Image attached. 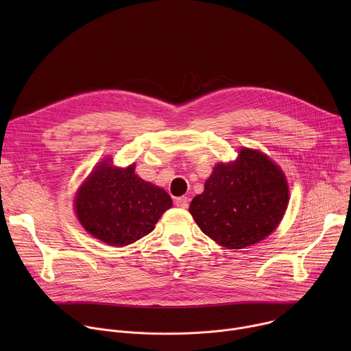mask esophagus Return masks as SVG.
<instances>
[{"instance_id":"obj_1","label":"esophagus","mask_w":351,"mask_h":351,"mask_svg":"<svg viewBox=\"0 0 351 351\" xmlns=\"http://www.w3.org/2000/svg\"><path fill=\"white\" fill-rule=\"evenodd\" d=\"M175 204L179 208H187L189 207V198L187 197H178L175 199Z\"/></svg>"}]
</instances>
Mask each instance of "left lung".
<instances>
[{
    "instance_id": "obj_1",
    "label": "left lung",
    "mask_w": 351,
    "mask_h": 351,
    "mask_svg": "<svg viewBox=\"0 0 351 351\" xmlns=\"http://www.w3.org/2000/svg\"><path fill=\"white\" fill-rule=\"evenodd\" d=\"M287 202V182L280 168L265 154L243 148L234 162L214 168L189 211L203 233L226 248L239 250L272 233Z\"/></svg>"
}]
</instances>
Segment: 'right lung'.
I'll return each mask as SVG.
<instances>
[{
	"instance_id": "add662e5",
	"label": "right lung",
	"mask_w": 351,
	"mask_h": 351,
	"mask_svg": "<svg viewBox=\"0 0 351 351\" xmlns=\"http://www.w3.org/2000/svg\"><path fill=\"white\" fill-rule=\"evenodd\" d=\"M99 164L75 198L76 215L95 239L122 247L152 233L172 207L169 194L134 173V165L115 168Z\"/></svg>"
}]
</instances>
